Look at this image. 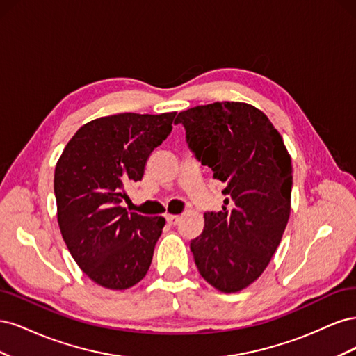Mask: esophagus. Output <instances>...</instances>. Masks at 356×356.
Returning <instances> with one entry per match:
<instances>
[{
  "mask_svg": "<svg viewBox=\"0 0 356 356\" xmlns=\"http://www.w3.org/2000/svg\"><path fill=\"white\" fill-rule=\"evenodd\" d=\"M166 221L169 225H177L181 221L179 215H166Z\"/></svg>",
  "mask_w": 356,
  "mask_h": 356,
  "instance_id": "1",
  "label": "esophagus"
}]
</instances>
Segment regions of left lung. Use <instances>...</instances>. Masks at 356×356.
I'll return each instance as SVG.
<instances>
[{
	"label": "left lung",
	"instance_id": "left-lung-1",
	"mask_svg": "<svg viewBox=\"0 0 356 356\" xmlns=\"http://www.w3.org/2000/svg\"><path fill=\"white\" fill-rule=\"evenodd\" d=\"M190 149L224 184V207L204 213L190 250L202 277L238 293L261 276L281 243L291 212L293 165L268 117L245 102L181 111Z\"/></svg>",
	"mask_w": 356,
	"mask_h": 356
}]
</instances>
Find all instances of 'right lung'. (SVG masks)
Here are the masks:
<instances>
[{
  "mask_svg": "<svg viewBox=\"0 0 356 356\" xmlns=\"http://www.w3.org/2000/svg\"><path fill=\"white\" fill-rule=\"evenodd\" d=\"M177 113L96 118L70 139L55 169L58 222L75 263L93 282L127 289L147 275L163 217L127 212L124 187L172 131Z\"/></svg>",
  "mask_w": 356,
  "mask_h": 356,
  "instance_id": "right-lung-1",
  "label": "right lung"
}]
</instances>
